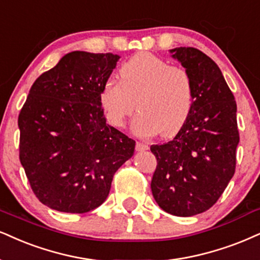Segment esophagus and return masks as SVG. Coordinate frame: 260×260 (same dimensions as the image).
I'll list each match as a JSON object with an SVG mask.
<instances>
[{
    "label": "esophagus",
    "instance_id": "esophagus-1",
    "mask_svg": "<svg viewBox=\"0 0 260 260\" xmlns=\"http://www.w3.org/2000/svg\"><path fill=\"white\" fill-rule=\"evenodd\" d=\"M149 149V146L146 145V143L143 142H137L136 143V150L137 152H145V150H148Z\"/></svg>",
    "mask_w": 260,
    "mask_h": 260
}]
</instances>
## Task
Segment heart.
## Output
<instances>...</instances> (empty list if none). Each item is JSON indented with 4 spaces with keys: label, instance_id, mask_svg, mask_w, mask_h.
<instances>
[{
    "label": "heart",
    "instance_id": "heart-1",
    "mask_svg": "<svg viewBox=\"0 0 260 260\" xmlns=\"http://www.w3.org/2000/svg\"><path fill=\"white\" fill-rule=\"evenodd\" d=\"M119 75L120 81H105L99 96L112 125L123 126L137 104L139 112L133 121L136 135L171 137L183 127L195 99L194 82L187 70L142 52L125 61Z\"/></svg>",
    "mask_w": 260,
    "mask_h": 260
}]
</instances>
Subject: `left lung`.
I'll return each mask as SVG.
<instances>
[{
	"mask_svg": "<svg viewBox=\"0 0 260 260\" xmlns=\"http://www.w3.org/2000/svg\"><path fill=\"white\" fill-rule=\"evenodd\" d=\"M170 53L190 73L195 99L175 139L150 146L158 162L150 188L165 212L190 217L212 207L235 174L236 102L222 71L206 54L191 47Z\"/></svg>",
	"mask_w": 260,
	"mask_h": 260,
	"instance_id": "obj_1",
	"label": "left lung"
}]
</instances>
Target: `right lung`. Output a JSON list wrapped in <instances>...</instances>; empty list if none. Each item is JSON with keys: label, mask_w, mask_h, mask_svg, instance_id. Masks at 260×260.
Wrapping results in <instances>:
<instances>
[{"label": "right lung", "mask_w": 260, "mask_h": 260, "mask_svg": "<svg viewBox=\"0 0 260 260\" xmlns=\"http://www.w3.org/2000/svg\"><path fill=\"white\" fill-rule=\"evenodd\" d=\"M119 55L76 50L32 84L18 118L19 158L42 204L85 213L107 199L135 141L106 124L100 90Z\"/></svg>", "instance_id": "right-lung-1"}]
</instances>
